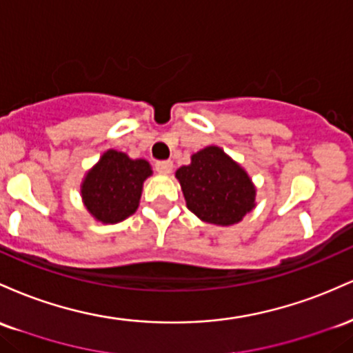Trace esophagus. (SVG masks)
<instances>
[{
    "instance_id": "1",
    "label": "esophagus",
    "mask_w": 353,
    "mask_h": 353,
    "mask_svg": "<svg viewBox=\"0 0 353 353\" xmlns=\"http://www.w3.org/2000/svg\"><path fill=\"white\" fill-rule=\"evenodd\" d=\"M155 170L158 173H163V175H168V173H172L173 170V163L172 161H158L155 165Z\"/></svg>"
}]
</instances>
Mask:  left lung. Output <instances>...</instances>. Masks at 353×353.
Returning <instances> with one entry per match:
<instances>
[{
  "instance_id": "8db88e82",
  "label": "left lung",
  "mask_w": 353,
  "mask_h": 353,
  "mask_svg": "<svg viewBox=\"0 0 353 353\" xmlns=\"http://www.w3.org/2000/svg\"><path fill=\"white\" fill-rule=\"evenodd\" d=\"M175 176L187 207L201 221L213 225L239 223L255 207L252 178L220 146H207L180 166Z\"/></svg>"
}]
</instances>
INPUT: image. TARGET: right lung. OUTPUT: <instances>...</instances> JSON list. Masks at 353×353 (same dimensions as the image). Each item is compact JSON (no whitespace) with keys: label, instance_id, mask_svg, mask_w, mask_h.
I'll return each mask as SVG.
<instances>
[{"label":"right lung","instance_id":"1","mask_svg":"<svg viewBox=\"0 0 353 353\" xmlns=\"http://www.w3.org/2000/svg\"><path fill=\"white\" fill-rule=\"evenodd\" d=\"M152 173L146 160L108 150L83 180V203L101 223H118L137 212L143 181Z\"/></svg>","mask_w":353,"mask_h":353}]
</instances>
